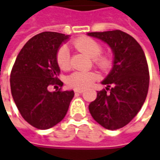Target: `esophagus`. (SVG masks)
<instances>
[{"instance_id": "esophagus-1", "label": "esophagus", "mask_w": 160, "mask_h": 160, "mask_svg": "<svg viewBox=\"0 0 160 160\" xmlns=\"http://www.w3.org/2000/svg\"><path fill=\"white\" fill-rule=\"evenodd\" d=\"M74 92H75L76 93H82V92H83V89H75L74 90Z\"/></svg>"}]
</instances>
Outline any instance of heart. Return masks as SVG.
<instances>
[{
	"label": "heart",
	"instance_id": "b5f03b06",
	"mask_svg": "<svg viewBox=\"0 0 160 160\" xmlns=\"http://www.w3.org/2000/svg\"><path fill=\"white\" fill-rule=\"evenodd\" d=\"M73 47L86 53L92 58V62L102 72H108L113 67V58L110 54L102 53L103 46L99 41L89 36H81L72 42ZM56 62L58 68L67 70L70 66V56L68 49L61 46L56 52ZM97 79V75L92 71L77 70L68 76L67 79L68 84L77 89H84L91 86Z\"/></svg>",
	"mask_w": 160,
	"mask_h": 160
}]
</instances>
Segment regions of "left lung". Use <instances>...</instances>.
I'll return each instance as SVG.
<instances>
[{
    "label": "left lung",
    "instance_id": "8db88e82",
    "mask_svg": "<svg viewBox=\"0 0 160 160\" xmlns=\"http://www.w3.org/2000/svg\"><path fill=\"white\" fill-rule=\"evenodd\" d=\"M111 47L114 66L102 82L108 87L97 92L89 111L104 128L117 130L126 126L138 114L148 94L150 74L142 48L130 34L121 30L93 32Z\"/></svg>",
    "mask_w": 160,
    "mask_h": 160
}]
</instances>
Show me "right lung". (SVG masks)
<instances>
[{"mask_svg":"<svg viewBox=\"0 0 160 160\" xmlns=\"http://www.w3.org/2000/svg\"><path fill=\"white\" fill-rule=\"evenodd\" d=\"M68 35L42 32L34 35L19 52L10 72V90L22 118L37 129L56 126L68 112L73 91H62L56 52ZM61 88L51 93L50 86Z\"/></svg>","mask_w":160,"mask_h":160,"instance_id":"right-lung-1","label":"right lung"}]
</instances>
